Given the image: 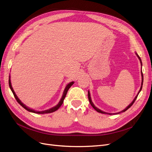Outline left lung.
<instances>
[{"instance_id":"1","label":"left lung","mask_w":152,"mask_h":152,"mask_svg":"<svg viewBox=\"0 0 152 152\" xmlns=\"http://www.w3.org/2000/svg\"><path fill=\"white\" fill-rule=\"evenodd\" d=\"M136 54H137V57L138 58V59H139V60L140 61V63H141V65L142 66V60H141V59H140V58L139 57V56L136 53ZM141 73H142V85H141V88H140V90H139V91H138V94H137V96H135V98H134V99L133 100V102L129 104L127 107L125 109V110H122L121 111H120V112H119V113H113V114H119V113H123V112H125V111H126L128 108H130L131 106L133 105V104L134 103V102H135V100H136V99L137 98V96H138V94L140 93V92L141 91V90H142V85H143V73H142V71H141ZM88 99H89V103H90V104H91V105L93 106V108L96 110V111H98V113H103V114H108V115H112L113 113H106V112H104V111H102L101 110H99V108H96V106H94V104H93V103L92 102V101H91V96H90V93H89V91H88Z\"/></svg>"}]
</instances>
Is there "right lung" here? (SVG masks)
<instances>
[{
  "label": "right lung",
  "instance_id": "add662e5",
  "mask_svg": "<svg viewBox=\"0 0 152 152\" xmlns=\"http://www.w3.org/2000/svg\"><path fill=\"white\" fill-rule=\"evenodd\" d=\"M10 76H9V87H10V89H11V91H12V93H13V94H14V96L15 99L17 100V102H18L19 103V104H20L22 106V107H23L24 109H26V110H27L28 111H30V112H32V113H37V114L50 113H53V112H54V111H56V110H58L60 106L62 105V104L63 103L64 99V98H65V97H66V94H67V91H68V89L70 88V87L73 85V84H74V82L72 81V82L69 83L68 84V85H67L66 86V88H65V89H64V92H63V96H62V98H61V99H60V101H59V102L58 103V104L57 105H56L55 106H54V107H53V108H50V109H49V110H47L41 111H35L34 110H33V109L29 108V107H27V106H26L24 103H22L21 102V101L18 98V96H17V95L15 94V92H14V89H13V88H12V85H11L10 78Z\"/></svg>",
  "mask_w": 152,
  "mask_h": 152
}]
</instances>
